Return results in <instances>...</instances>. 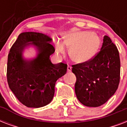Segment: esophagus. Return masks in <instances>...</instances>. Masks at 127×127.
Instances as JSON below:
<instances>
[{
	"mask_svg": "<svg viewBox=\"0 0 127 127\" xmlns=\"http://www.w3.org/2000/svg\"><path fill=\"white\" fill-rule=\"evenodd\" d=\"M72 70V66H70L68 65L67 66V71L68 72H71Z\"/></svg>",
	"mask_w": 127,
	"mask_h": 127,
	"instance_id": "esophagus-1",
	"label": "esophagus"
}]
</instances>
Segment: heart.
Instances as JSON below:
<instances>
[{
  "instance_id": "obj_1",
  "label": "heart",
  "mask_w": 127,
  "mask_h": 127,
  "mask_svg": "<svg viewBox=\"0 0 127 127\" xmlns=\"http://www.w3.org/2000/svg\"><path fill=\"white\" fill-rule=\"evenodd\" d=\"M100 39L96 34L82 31L66 33L64 35L63 42H55L58 54L65 53V46L69 48L68 55L76 63H85L94 58L100 47Z\"/></svg>"
}]
</instances>
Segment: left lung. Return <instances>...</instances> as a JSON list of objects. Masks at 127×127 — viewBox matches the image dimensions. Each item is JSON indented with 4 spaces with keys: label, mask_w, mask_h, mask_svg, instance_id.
<instances>
[{
    "label": "left lung",
    "mask_w": 127,
    "mask_h": 127,
    "mask_svg": "<svg viewBox=\"0 0 127 127\" xmlns=\"http://www.w3.org/2000/svg\"><path fill=\"white\" fill-rule=\"evenodd\" d=\"M76 77L75 93L87 107H99L107 102L118 88L120 58L118 49L107 35L103 37L100 51L87 63L72 65Z\"/></svg>",
    "instance_id": "obj_1"
}]
</instances>
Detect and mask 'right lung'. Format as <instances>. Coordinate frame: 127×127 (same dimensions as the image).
<instances>
[{"label":"right lung","instance_id":"1","mask_svg":"<svg viewBox=\"0 0 127 127\" xmlns=\"http://www.w3.org/2000/svg\"><path fill=\"white\" fill-rule=\"evenodd\" d=\"M52 39L37 32H24L12 46L8 57L7 81L15 96L28 107L38 108L53 98L57 80L66 72L67 64H53L50 55L55 52ZM36 48V58L26 60L23 52L27 47Z\"/></svg>","mask_w":127,"mask_h":127}]
</instances>
